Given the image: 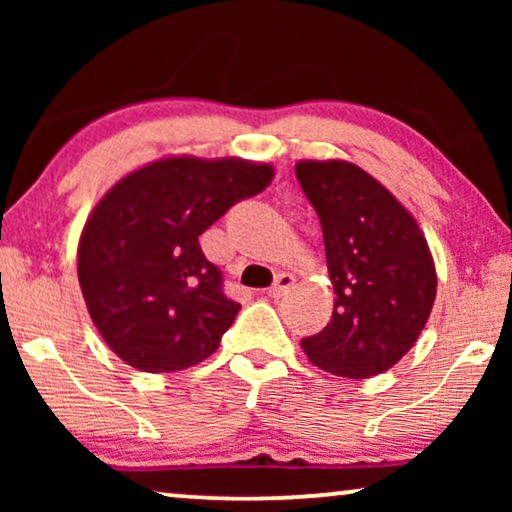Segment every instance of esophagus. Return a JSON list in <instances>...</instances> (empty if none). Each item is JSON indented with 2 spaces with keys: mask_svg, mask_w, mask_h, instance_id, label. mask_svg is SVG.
Returning a JSON list of instances; mask_svg holds the SVG:
<instances>
[{
  "mask_svg": "<svg viewBox=\"0 0 512 512\" xmlns=\"http://www.w3.org/2000/svg\"><path fill=\"white\" fill-rule=\"evenodd\" d=\"M293 284H296V279H293V275H289V272H282V275H279V277L275 279V284L270 286V291H268L270 298H275V300L282 298L284 293L289 291Z\"/></svg>",
  "mask_w": 512,
  "mask_h": 512,
  "instance_id": "obj_1",
  "label": "esophagus"
}]
</instances>
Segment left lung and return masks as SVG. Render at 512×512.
I'll return each mask as SVG.
<instances>
[{
	"mask_svg": "<svg viewBox=\"0 0 512 512\" xmlns=\"http://www.w3.org/2000/svg\"><path fill=\"white\" fill-rule=\"evenodd\" d=\"M298 184L319 216L331 321L300 340L326 373L366 380L415 345L436 300V268L422 230L405 207L361 167L345 160L298 163Z\"/></svg>",
	"mask_w": 512,
	"mask_h": 512,
	"instance_id": "1",
	"label": "left lung"
}]
</instances>
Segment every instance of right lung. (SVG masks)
<instances>
[{"instance_id": "obj_1", "label": "right lung", "mask_w": 512, "mask_h": 512, "mask_svg": "<svg viewBox=\"0 0 512 512\" xmlns=\"http://www.w3.org/2000/svg\"><path fill=\"white\" fill-rule=\"evenodd\" d=\"M247 160L167 158L132 172L93 209L79 242V284L107 345L144 373L205 361L240 303L198 237L270 184Z\"/></svg>"}]
</instances>
